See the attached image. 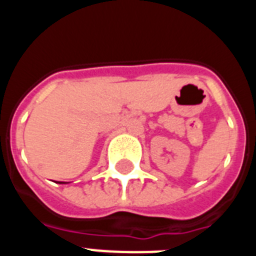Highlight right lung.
<instances>
[{
  "label": "right lung",
  "mask_w": 256,
  "mask_h": 256,
  "mask_svg": "<svg viewBox=\"0 0 256 256\" xmlns=\"http://www.w3.org/2000/svg\"><path fill=\"white\" fill-rule=\"evenodd\" d=\"M58 183H65V182H58Z\"/></svg>",
  "instance_id": "add662e5"
}]
</instances>
